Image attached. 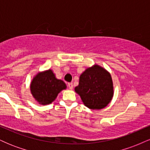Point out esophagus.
<instances>
[{
	"label": "esophagus",
	"mask_w": 150,
	"mask_h": 150,
	"mask_svg": "<svg viewBox=\"0 0 150 150\" xmlns=\"http://www.w3.org/2000/svg\"><path fill=\"white\" fill-rule=\"evenodd\" d=\"M68 87H69L70 89H73V83H72V82H70V83H68Z\"/></svg>",
	"instance_id": "34e87169"
}]
</instances>
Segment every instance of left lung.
Wrapping results in <instances>:
<instances>
[{
    "instance_id": "left-lung-1",
    "label": "left lung",
    "mask_w": 150,
    "mask_h": 150,
    "mask_svg": "<svg viewBox=\"0 0 150 150\" xmlns=\"http://www.w3.org/2000/svg\"><path fill=\"white\" fill-rule=\"evenodd\" d=\"M75 92L89 109H102L111 102L114 94L111 74L100 65H93L81 74Z\"/></svg>"
}]
</instances>
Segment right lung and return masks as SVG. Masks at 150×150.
<instances>
[{
    "mask_svg": "<svg viewBox=\"0 0 150 150\" xmlns=\"http://www.w3.org/2000/svg\"><path fill=\"white\" fill-rule=\"evenodd\" d=\"M66 88L65 82L56 78L51 69L37 73L30 83L31 94L40 105L51 104L58 94Z\"/></svg>",
    "mask_w": 150,
    "mask_h": 150,
    "instance_id": "1",
    "label": "right lung"
}]
</instances>
